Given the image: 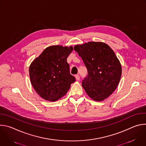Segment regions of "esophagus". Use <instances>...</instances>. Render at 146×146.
Wrapping results in <instances>:
<instances>
[{"mask_svg": "<svg viewBox=\"0 0 146 146\" xmlns=\"http://www.w3.org/2000/svg\"><path fill=\"white\" fill-rule=\"evenodd\" d=\"M75 77H76V79L77 80H78H78H80V78L78 74H76V75L75 76Z\"/></svg>", "mask_w": 146, "mask_h": 146, "instance_id": "34e87169", "label": "esophagus"}]
</instances>
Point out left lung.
I'll return each mask as SVG.
<instances>
[{"label": "left lung", "mask_w": 146, "mask_h": 146, "mask_svg": "<svg viewBox=\"0 0 146 146\" xmlns=\"http://www.w3.org/2000/svg\"><path fill=\"white\" fill-rule=\"evenodd\" d=\"M74 50L87 69L88 75L82 82L87 95L98 102L108 98L117 88L122 74L114 52L106 43L94 41L75 46Z\"/></svg>", "instance_id": "8db88e82"}]
</instances>
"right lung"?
Returning a JSON list of instances; mask_svg holds the SVG:
<instances>
[{"mask_svg":"<svg viewBox=\"0 0 146 146\" xmlns=\"http://www.w3.org/2000/svg\"><path fill=\"white\" fill-rule=\"evenodd\" d=\"M73 50L72 46H50L31 63L29 69L31 84L43 99L51 102L59 99L75 81L67 62Z\"/></svg>","mask_w":146,"mask_h":146,"instance_id":"add662e5","label":"right lung"}]
</instances>
